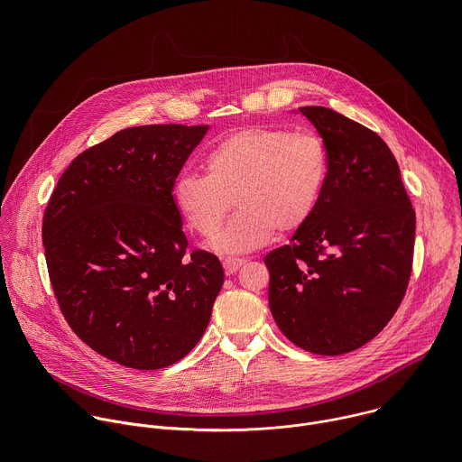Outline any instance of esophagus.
<instances>
[{"instance_id": "obj_1", "label": "esophagus", "mask_w": 462, "mask_h": 462, "mask_svg": "<svg viewBox=\"0 0 462 462\" xmlns=\"http://www.w3.org/2000/svg\"><path fill=\"white\" fill-rule=\"evenodd\" d=\"M245 259L243 257H225V261H223V267H225V271L228 273V274H236L243 265H245Z\"/></svg>"}]
</instances>
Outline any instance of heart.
Returning a JSON list of instances; mask_svg holds the SVG:
<instances>
[{
  "label": "heart",
  "mask_w": 462,
  "mask_h": 462,
  "mask_svg": "<svg viewBox=\"0 0 462 462\" xmlns=\"http://www.w3.org/2000/svg\"><path fill=\"white\" fill-rule=\"evenodd\" d=\"M205 168L207 173L177 177L175 205L195 232L214 236L234 199L239 212L210 246L243 254L269 243L276 230L289 234L307 225L325 184L327 152L307 131L248 125L216 143Z\"/></svg>",
  "instance_id": "heart-1"
}]
</instances>
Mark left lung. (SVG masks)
Returning a JSON list of instances; mask_svg holds the SVG:
<instances>
[{"instance_id": "left-lung-1", "label": "left lung", "mask_w": 462, "mask_h": 462, "mask_svg": "<svg viewBox=\"0 0 462 462\" xmlns=\"http://www.w3.org/2000/svg\"><path fill=\"white\" fill-rule=\"evenodd\" d=\"M300 111L327 152L319 203L265 255L282 333L314 355L365 346L401 307L413 267L415 210L399 162L369 127L321 106Z\"/></svg>"}]
</instances>
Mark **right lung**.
<instances>
[{"label":"right lung","instance_id":"1","mask_svg":"<svg viewBox=\"0 0 462 462\" xmlns=\"http://www.w3.org/2000/svg\"><path fill=\"white\" fill-rule=\"evenodd\" d=\"M208 125L118 131L65 170L43 214L49 280L73 333L102 356L162 369L201 340L223 287L217 255L186 254L173 186Z\"/></svg>","mask_w":462,"mask_h":462}]
</instances>
